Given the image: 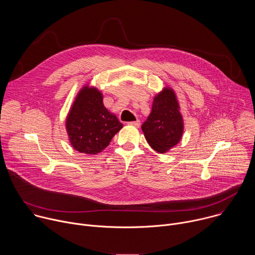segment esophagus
I'll list each match as a JSON object with an SVG mask.
<instances>
[{
    "mask_svg": "<svg viewBox=\"0 0 255 255\" xmlns=\"http://www.w3.org/2000/svg\"><path fill=\"white\" fill-rule=\"evenodd\" d=\"M127 124H128V125H132V126H135V127H139V126H140V121L137 119L136 121H131V122H128Z\"/></svg>",
    "mask_w": 255,
    "mask_h": 255,
    "instance_id": "obj_1",
    "label": "esophagus"
}]
</instances>
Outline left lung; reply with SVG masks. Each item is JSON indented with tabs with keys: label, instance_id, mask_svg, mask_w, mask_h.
I'll use <instances>...</instances> for the list:
<instances>
[{
	"label": "left lung",
	"instance_id": "8db88e82",
	"mask_svg": "<svg viewBox=\"0 0 255 255\" xmlns=\"http://www.w3.org/2000/svg\"><path fill=\"white\" fill-rule=\"evenodd\" d=\"M172 90L165 89L158 94L152 110L141 128L150 146L159 153H164L176 145L184 132L183 118Z\"/></svg>",
	"mask_w": 255,
	"mask_h": 255
}]
</instances>
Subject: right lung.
I'll list each match as a JSON object with an SVG mask.
<instances>
[{"label":"right lung","instance_id":"1","mask_svg":"<svg viewBox=\"0 0 255 255\" xmlns=\"http://www.w3.org/2000/svg\"><path fill=\"white\" fill-rule=\"evenodd\" d=\"M122 127L117 117L105 108L102 94L88 87L79 93L66 119L72 147L87 154L105 149Z\"/></svg>","mask_w":255,"mask_h":255}]
</instances>
